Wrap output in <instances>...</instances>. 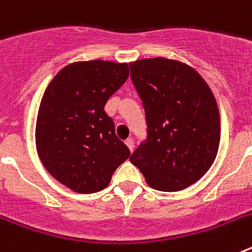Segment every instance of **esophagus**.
Masks as SVG:
<instances>
[{
	"label": "esophagus",
	"mask_w": 252,
	"mask_h": 252,
	"mask_svg": "<svg viewBox=\"0 0 252 252\" xmlns=\"http://www.w3.org/2000/svg\"><path fill=\"white\" fill-rule=\"evenodd\" d=\"M125 144L127 145V148L130 149V151L133 150V148H135V145H133V140L132 139H127L126 141H125Z\"/></svg>",
	"instance_id": "obj_1"
}]
</instances>
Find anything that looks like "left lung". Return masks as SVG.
Segmentation results:
<instances>
[{
  "mask_svg": "<svg viewBox=\"0 0 252 252\" xmlns=\"http://www.w3.org/2000/svg\"><path fill=\"white\" fill-rule=\"evenodd\" d=\"M130 68L148 126L130 161L151 188L186 189L217 157L221 121L215 95L194 69L177 60L141 59Z\"/></svg>",
  "mask_w": 252,
  "mask_h": 252,
  "instance_id": "obj_1",
  "label": "left lung"
}]
</instances>
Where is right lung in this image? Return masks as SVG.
<instances>
[{
  "instance_id": "obj_1",
  "label": "right lung",
  "mask_w": 252,
  "mask_h": 252,
  "mask_svg": "<svg viewBox=\"0 0 252 252\" xmlns=\"http://www.w3.org/2000/svg\"><path fill=\"white\" fill-rule=\"evenodd\" d=\"M128 78L126 63L77 62L64 66L40 102L35 128L39 158L58 182L95 193L130 157L104 104Z\"/></svg>"
}]
</instances>
